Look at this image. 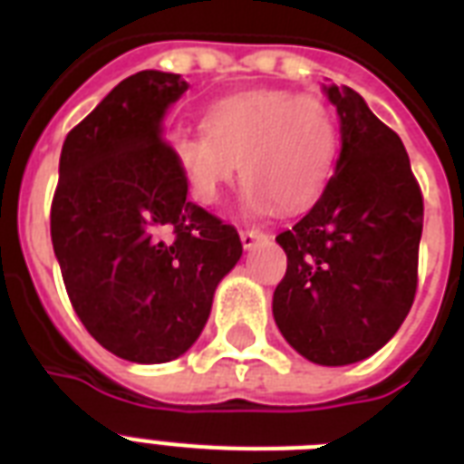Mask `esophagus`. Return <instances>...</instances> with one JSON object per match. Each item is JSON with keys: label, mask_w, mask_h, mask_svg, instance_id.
Listing matches in <instances>:
<instances>
[{"label": "esophagus", "mask_w": 464, "mask_h": 464, "mask_svg": "<svg viewBox=\"0 0 464 464\" xmlns=\"http://www.w3.org/2000/svg\"><path fill=\"white\" fill-rule=\"evenodd\" d=\"M265 238H267V233L257 231V228H243V231H240V240H243V247L257 246V243H260V240H265Z\"/></svg>", "instance_id": "obj_1"}]
</instances>
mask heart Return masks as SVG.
Instances as JSON below:
<instances>
[{
    "label": "heart",
    "instance_id": "obj_1",
    "mask_svg": "<svg viewBox=\"0 0 464 464\" xmlns=\"http://www.w3.org/2000/svg\"><path fill=\"white\" fill-rule=\"evenodd\" d=\"M175 166L199 204H217L243 173L255 209H305L323 195L339 154L337 115L323 98L253 89L211 105L207 130L175 134Z\"/></svg>",
    "mask_w": 464,
    "mask_h": 464
}]
</instances>
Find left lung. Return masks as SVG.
Instances as JSON below:
<instances>
[{"instance_id": "left-lung-1", "label": "left lung", "mask_w": 464, "mask_h": 464, "mask_svg": "<svg viewBox=\"0 0 464 464\" xmlns=\"http://www.w3.org/2000/svg\"><path fill=\"white\" fill-rule=\"evenodd\" d=\"M324 93L339 112L337 173L276 236L286 275L272 313L301 356L346 366L388 344L414 304L424 197L397 132L349 86Z\"/></svg>"}]
</instances>
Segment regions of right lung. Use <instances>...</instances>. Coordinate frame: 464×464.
Returning <instances> with one entry per match:
<instances>
[{
    "label": "right lung",
    "instance_id": "obj_1",
    "mask_svg": "<svg viewBox=\"0 0 464 464\" xmlns=\"http://www.w3.org/2000/svg\"><path fill=\"white\" fill-rule=\"evenodd\" d=\"M188 91L144 69L67 134L50 236L74 313L98 344L166 363L195 344L243 255L238 231L188 199L160 120Z\"/></svg>",
    "mask_w": 464,
    "mask_h": 464
}]
</instances>
